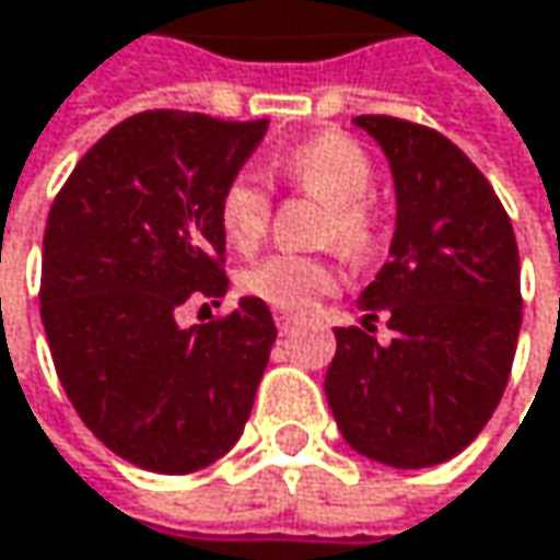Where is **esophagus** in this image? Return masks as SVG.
<instances>
[{
    "label": "esophagus",
    "mask_w": 560,
    "mask_h": 560,
    "mask_svg": "<svg viewBox=\"0 0 560 560\" xmlns=\"http://www.w3.org/2000/svg\"><path fill=\"white\" fill-rule=\"evenodd\" d=\"M276 324H279V330L281 334H288L294 324H298V317L291 314V311H276Z\"/></svg>",
    "instance_id": "esophagus-1"
}]
</instances>
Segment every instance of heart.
<instances>
[{"label": "heart", "mask_w": 560, "mask_h": 560, "mask_svg": "<svg viewBox=\"0 0 560 560\" xmlns=\"http://www.w3.org/2000/svg\"><path fill=\"white\" fill-rule=\"evenodd\" d=\"M272 168L330 203L324 240H334L350 256L370 253L376 243V217L366 207V194L373 190V162L353 139L340 132L314 136L276 155ZM217 217L230 246L243 253L256 249L272 220V197L266 180L253 171L233 174L220 194ZM240 284L246 294L279 311H307L337 288V266L324 256L276 253L253 262L240 276Z\"/></svg>", "instance_id": "heart-1"}]
</instances>
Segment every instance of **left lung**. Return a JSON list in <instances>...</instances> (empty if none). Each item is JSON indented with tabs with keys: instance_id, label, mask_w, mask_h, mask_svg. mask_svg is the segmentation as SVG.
<instances>
[{
	"instance_id": "obj_1",
	"label": "left lung",
	"mask_w": 560,
	"mask_h": 560,
	"mask_svg": "<svg viewBox=\"0 0 560 560\" xmlns=\"http://www.w3.org/2000/svg\"><path fill=\"white\" fill-rule=\"evenodd\" d=\"M395 184L389 262L360 298L363 327H337L324 392L343 441L386 467L460 454L503 398L518 327V249L500 197L441 132L357 116ZM387 317L389 345L372 337Z\"/></svg>"
}]
</instances>
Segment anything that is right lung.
Listing matches in <instances>:
<instances>
[{
    "instance_id": "add662e5",
    "label": "right lung",
    "mask_w": 560,
    "mask_h": 560,
    "mask_svg": "<svg viewBox=\"0 0 560 560\" xmlns=\"http://www.w3.org/2000/svg\"><path fill=\"white\" fill-rule=\"evenodd\" d=\"M269 119L152 109L113 126L55 197L42 320L83 424L122 460L194 474L243 434L276 320L240 298L223 320L180 327L187 298L226 294L217 203Z\"/></svg>"
}]
</instances>
